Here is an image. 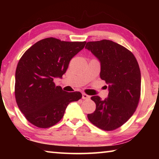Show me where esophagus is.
<instances>
[{"label":"esophagus","mask_w":159,"mask_h":159,"mask_svg":"<svg viewBox=\"0 0 159 159\" xmlns=\"http://www.w3.org/2000/svg\"><path fill=\"white\" fill-rule=\"evenodd\" d=\"M90 97L89 95H88L87 94H85V93H82V98L83 99H90Z\"/></svg>","instance_id":"obj_1"}]
</instances>
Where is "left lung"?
<instances>
[{
  "label": "left lung",
  "mask_w": 159,
  "mask_h": 159,
  "mask_svg": "<svg viewBox=\"0 0 159 159\" xmlns=\"http://www.w3.org/2000/svg\"><path fill=\"white\" fill-rule=\"evenodd\" d=\"M85 48L100 61V78L109 85L104 100L91 97L96 109L88 118L102 130H114L128 121L138 107L141 95L139 64L130 50L109 40L88 42Z\"/></svg>",
  "instance_id": "8db88e82"
}]
</instances>
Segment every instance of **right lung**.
Returning <instances> with one entry per match:
<instances>
[{
  "label": "right lung",
  "mask_w": 159,
  "mask_h": 159,
  "mask_svg": "<svg viewBox=\"0 0 159 159\" xmlns=\"http://www.w3.org/2000/svg\"><path fill=\"white\" fill-rule=\"evenodd\" d=\"M86 43L46 38L24 53L15 72V95L26 120L40 128L57 124L70 102L82 98L80 92L68 93L54 83L68 68L70 60Z\"/></svg>",
  "instance_id": "right-lung-1"
}]
</instances>
